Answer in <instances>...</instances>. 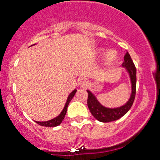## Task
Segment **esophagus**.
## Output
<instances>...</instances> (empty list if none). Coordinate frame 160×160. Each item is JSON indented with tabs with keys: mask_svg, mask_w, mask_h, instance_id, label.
Instances as JSON below:
<instances>
[{
	"mask_svg": "<svg viewBox=\"0 0 160 160\" xmlns=\"http://www.w3.org/2000/svg\"><path fill=\"white\" fill-rule=\"evenodd\" d=\"M79 84H80L81 87L85 88L88 84V81L87 79L80 78V80H79Z\"/></svg>",
	"mask_w": 160,
	"mask_h": 160,
	"instance_id": "esophagus-1",
	"label": "esophagus"
}]
</instances>
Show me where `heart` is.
Here are the masks:
<instances>
[{"instance_id": "1", "label": "heart", "mask_w": 160, "mask_h": 160, "mask_svg": "<svg viewBox=\"0 0 160 160\" xmlns=\"http://www.w3.org/2000/svg\"><path fill=\"white\" fill-rule=\"evenodd\" d=\"M104 52L103 48H98L97 50V53L101 55ZM118 60V54L114 50H108L104 53L102 58V65L105 67H110L117 63Z\"/></svg>"}]
</instances>
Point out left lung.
I'll return each mask as SVG.
<instances>
[{
    "label": "left lung",
    "instance_id": "obj_1",
    "mask_svg": "<svg viewBox=\"0 0 160 160\" xmlns=\"http://www.w3.org/2000/svg\"><path fill=\"white\" fill-rule=\"evenodd\" d=\"M122 67L127 72L129 76L131 83V94L128 101L124 105L114 108L104 107L99 102L95 94L90 90H87L88 93V107L91 113L95 119L101 122H114L123 117L129 110L133 103L136 95V85H137V69L134 65L132 60L128 52L124 57V62Z\"/></svg>",
    "mask_w": 160,
    "mask_h": 160
}]
</instances>
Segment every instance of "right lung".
Listing matches in <instances>:
<instances>
[{
    "label": "right lung",
    "mask_w": 160,
    "mask_h": 160,
    "mask_svg": "<svg viewBox=\"0 0 160 160\" xmlns=\"http://www.w3.org/2000/svg\"><path fill=\"white\" fill-rule=\"evenodd\" d=\"M34 45H35V44H34ZM77 92V89H74V90H73L72 92L69 94V95H68L63 110H62V111L61 112V113H60V114H58L57 117H55L54 118H53V119H50V120H49V121H46V122H37V121H35V122H36L37 124H38V125H42V126H46V127H55V126H58V125H59L62 122L63 119L65 118V114H66L67 109H68V104H69V102H71V100L72 99V98L74 97V95H75L76 92Z\"/></svg>",
    "instance_id": "add662e5"
}]
</instances>
